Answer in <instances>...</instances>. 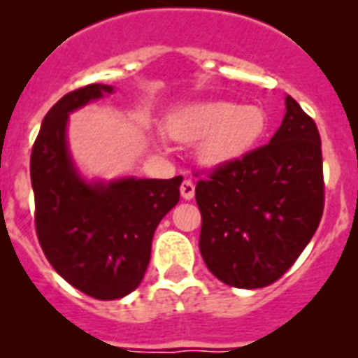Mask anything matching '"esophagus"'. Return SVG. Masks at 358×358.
<instances>
[{"label": "esophagus", "mask_w": 358, "mask_h": 358, "mask_svg": "<svg viewBox=\"0 0 358 358\" xmlns=\"http://www.w3.org/2000/svg\"><path fill=\"white\" fill-rule=\"evenodd\" d=\"M194 194H196V187H194V182L190 181V179L182 181V185H181V196H182V198L192 199Z\"/></svg>", "instance_id": "1"}]
</instances>
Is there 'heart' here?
<instances>
[{
  "instance_id": "1",
  "label": "heart",
  "mask_w": 358,
  "mask_h": 358,
  "mask_svg": "<svg viewBox=\"0 0 358 358\" xmlns=\"http://www.w3.org/2000/svg\"><path fill=\"white\" fill-rule=\"evenodd\" d=\"M267 113L257 104L201 101L176 108L166 119V130L182 143H194L201 164L209 168L243 159L267 132Z\"/></svg>"
}]
</instances>
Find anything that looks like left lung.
Returning a JSON list of instances; mask_svg holds the SVG:
<instances>
[{
	"instance_id": "obj_1",
	"label": "left lung",
	"mask_w": 358,
	"mask_h": 358,
	"mask_svg": "<svg viewBox=\"0 0 358 358\" xmlns=\"http://www.w3.org/2000/svg\"><path fill=\"white\" fill-rule=\"evenodd\" d=\"M196 201L199 252L210 273L241 289L276 282L306 248L323 215L314 119L285 96V115L267 145L198 181Z\"/></svg>"
}]
</instances>
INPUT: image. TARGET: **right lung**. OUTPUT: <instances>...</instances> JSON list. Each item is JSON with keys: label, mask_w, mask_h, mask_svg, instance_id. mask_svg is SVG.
I'll use <instances>...</instances> for the list:
<instances>
[{"label": "right lung", "mask_w": 358, "mask_h": 358, "mask_svg": "<svg viewBox=\"0 0 358 358\" xmlns=\"http://www.w3.org/2000/svg\"><path fill=\"white\" fill-rule=\"evenodd\" d=\"M91 84L66 93L44 115L31 151L35 228L50 265L90 297L113 301L134 292L148 271L160 220L179 201L182 177L90 181L66 141L69 115L112 95Z\"/></svg>", "instance_id": "add662e5"}]
</instances>
